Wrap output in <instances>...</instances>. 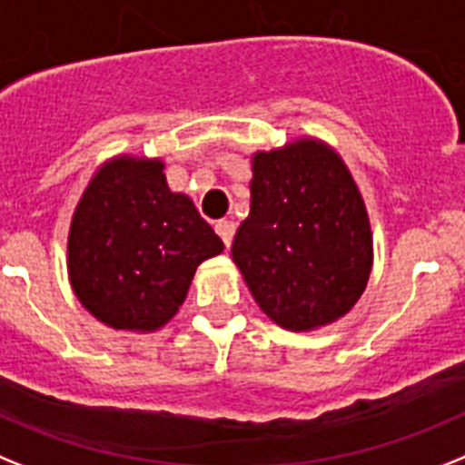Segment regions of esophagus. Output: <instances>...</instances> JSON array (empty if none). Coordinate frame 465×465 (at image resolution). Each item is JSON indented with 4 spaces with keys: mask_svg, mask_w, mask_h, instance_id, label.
<instances>
[{
    "mask_svg": "<svg viewBox=\"0 0 465 465\" xmlns=\"http://www.w3.org/2000/svg\"><path fill=\"white\" fill-rule=\"evenodd\" d=\"M215 232L220 233L222 243H224V248H232V241H233V233H236V224H233L232 220H220L215 224Z\"/></svg>",
    "mask_w": 465,
    "mask_h": 465,
    "instance_id": "34e87169",
    "label": "esophagus"
}]
</instances>
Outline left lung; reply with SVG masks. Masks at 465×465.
Listing matches in <instances>:
<instances>
[{"instance_id":"8db88e82","label":"left lung","mask_w":465,"mask_h":465,"mask_svg":"<svg viewBox=\"0 0 465 465\" xmlns=\"http://www.w3.org/2000/svg\"><path fill=\"white\" fill-rule=\"evenodd\" d=\"M250 217L232 257L281 328L328 325L358 302L372 269L365 203L344 161L316 140L260 152Z\"/></svg>"}]
</instances>
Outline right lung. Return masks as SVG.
Listing matches in <instances>:
<instances>
[{
	"instance_id": "right-lung-1",
	"label": "right lung",
	"mask_w": 465,
	"mask_h": 465,
	"mask_svg": "<svg viewBox=\"0 0 465 465\" xmlns=\"http://www.w3.org/2000/svg\"><path fill=\"white\" fill-rule=\"evenodd\" d=\"M161 171V161H112L93 177L72 220V288L114 330L165 325L187 297L196 266L224 250Z\"/></svg>"
}]
</instances>
